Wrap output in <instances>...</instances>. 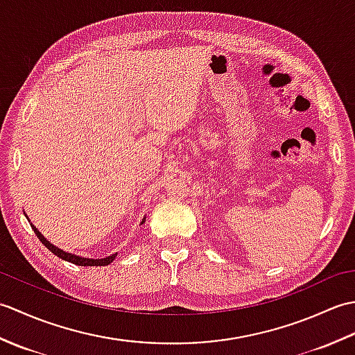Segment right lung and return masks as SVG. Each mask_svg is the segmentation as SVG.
<instances>
[{"mask_svg": "<svg viewBox=\"0 0 355 355\" xmlns=\"http://www.w3.org/2000/svg\"><path fill=\"white\" fill-rule=\"evenodd\" d=\"M27 220H28V216H27ZM145 220H146V216L143 218L141 224L145 223ZM28 221H30V220H28ZM30 225H32V229H33V232H35V235H36L37 238H40L41 243H42L45 247H47L49 250H50L53 254H56L58 258H61V259H64V261H69V262H71V263H76V266H80V267H105V266H108V263H111L112 261H114V259H116V256H117V253H112V254L107 256V258H102V259H92V258H82V256L73 254V253H69V252H64V250H61V248H59V247L53 245L47 238H44L42 233H41L40 230H37L32 223H30Z\"/></svg>", "mask_w": 355, "mask_h": 355, "instance_id": "1", "label": "right lung"}]
</instances>
